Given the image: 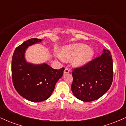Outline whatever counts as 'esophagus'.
Listing matches in <instances>:
<instances>
[{
	"instance_id": "1",
	"label": "esophagus",
	"mask_w": 126,
	"mask_h": 126,
	"mask_svg": "<svg viewBox=\"0 0 126 126\" xmlns=\"http://www.w3.org/2000/svg\"><path fill=\"white\" fill-rule=\"evenodd\" d=\"M69 71H70V70H69V69H68L67 68H66L64 70V74H66V73H69Z\"/></svg>"
}]
</instances>
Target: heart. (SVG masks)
<instances>
[{"instance_id":"obj_1","label":"heart","mask_w":126,"mask_h":126,"mask_svg":"<svg viewBox=\"0 0 126 126\" xmlns=\"http://www.w3.org/2000/svg\"><path fill=\"white\" fill-rule=\"evenodd\" d=\"M94 56V51L87 45L76 44L63 47L61 54L57 57L62 60H73V63L76 66L82 67L90 62Z\"/></svg>"}]
</instances>
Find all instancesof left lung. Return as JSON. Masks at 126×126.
<instances>
[{
    "label": "left lung",
    "mask_w": 126,
    "mask_h": 126,
    "mask_svg": "<svg viewBox=\"0 0 126 126\" xmlns=\"http://www.w3.org/2000/svg\"><path fill=\"white\" fill-rule=\"evenodd\" d=\"M72 76L71 89L75 97L84 102L99 99L112 84L113 64L110 51L103 49L101 56L73 69Z\"/></svg>",
    "instance_id": "left-lung-1"
}]
</instances>
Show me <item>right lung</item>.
<instances>
[{
    "instance_id": "1",
    "label": "right lung",
    "mask_w": 126,
    "mask_h": 126,
    "mask_svg": "<svg viewBox=\"0 0 126 126\" xmlns=\"http://www.w3.org/2000/svg\"><path fill=\"white\" fill-rule=\"evenodd\" d=\"M42 42L31 38L16 47L12 60V77L14 87L21 96L31 102H41L50 97L64 68L57 70L47 63L34 64L26 60L28 47Z\"/></svg>"
}]
</instances>
